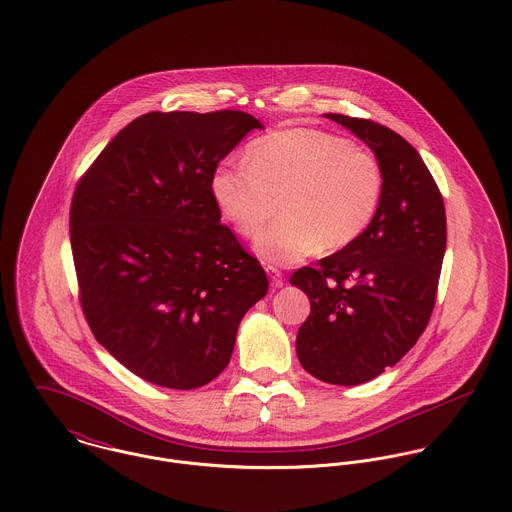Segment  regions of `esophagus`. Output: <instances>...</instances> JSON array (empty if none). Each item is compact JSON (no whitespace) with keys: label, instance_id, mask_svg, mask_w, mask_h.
I'll list each match as a JSON object with an SVG mask.
<instances>
[{"label":"esophagus","instance_id":"esophagus-1","mask_svg":"<svg viewBox=\"0 0 512 512\" xmlns=\"http://www.w3.org/2000/svg\"><path fill=\"white\" fill-rule=\"evenodd\" d=\"M266 274H268V278H270L272 288H282V286H284V276H282V272H280L278 268L266 266Z\"/></svg>","mask_w":512,"mask_h":512}]
</instances>
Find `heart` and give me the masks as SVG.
I'll list each match as a JSON object with an SVG mask.
<instances>
[{"instance_id":"heart-1","label":"heart","mask_w":512,"mask_h":512,"mask_svg":"<svg viewBox=\"0 0 512 512\" xmlns=\"http://www.w3.org/2000/svg\"><path fill=\"white\" fill-rule=\"evenodd\" d=\"M246 163L226 161L209 191L222 220L256 238L282 195L280 217L256 242L258 256L292 266L319 250L357 242L374 219L384 187L378 159L365 147L315 128H286L246 147Z\"/></svg>"}]
</instances>
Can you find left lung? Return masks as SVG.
Returning a JSON list of instances; mask_svg holds the SVG:
<instances>
[{
  "mask_svg": "<svg viewBox=\"0 0 512 512\" xmlns=\"http://www.w3.org/2000/svg\"><path fill=\"white\" fill-rule=\"evenodd\" d=\"M325 116L374 151L384 187L380 207L357 242L290 278L311 303L295 351L315 378L355 386L396 365L428 327L447 222L430 169L402 136L372 120Z\"/></svg>",
  "mask_w": 512,
  "mask_h": 512,
  "instance_id": "1",
  "label": "left lung"
}]
</instances>
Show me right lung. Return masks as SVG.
Instances as JSON below:
<instances>
[{
  "label": "right lung",
  "mask_w": 512,
  "mask_h": 512,
  "mask_svg": "<svg viewBox=\"0 0 512 512\" xmlns=\"http://www.w3.org/2000/svg\"><path fill=\"white\" fill-rule=\"evenodd\" d=\"M262 124L240 110L149 112L80 177L71 248L96 341L151 384L193 390L226 368L260 262L220 224L211 173Z\"/></svg>",
  "instance_id": "obj_1"
}]
</instances>
